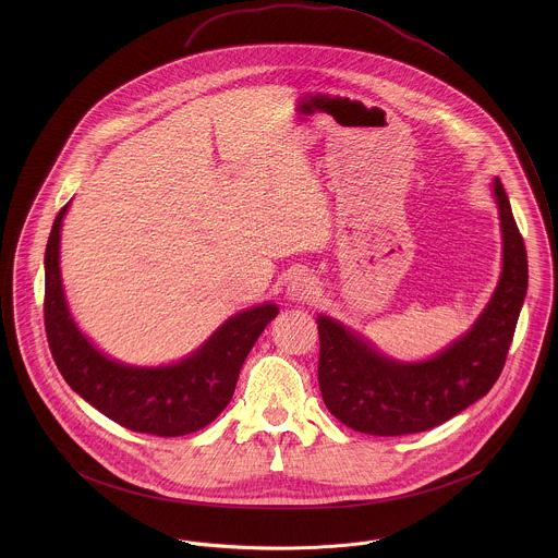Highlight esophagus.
<instances>
[{
    "label": "esophagus",
    "mask_w": 558,
    "mask_h": 558,
    "mask_svg": "<svg viewBox=\"0 0 558 558\" xmlns=\"http://www.w3.org/2000/svg\"><path fill=\"white\" fill-rule=\"evenodd\" d=\"M289 296L292 301H312L318 296V284L307 274H296L289 284Z\"/></svg>",
    "instance_id": "obj_1"
}]
</instances>
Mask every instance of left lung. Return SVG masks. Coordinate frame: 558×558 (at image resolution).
<instances>
[{"instance_id": "8db88e82", "label": "left lung", "mask_w": 558, "mask_h": 558, "mask_svg": "<svg viewBox=\"0 0 558 558\" xmlns=\"http://www.w3.org/2000/svg\"><path fill=\"white\" fill-rule=\"evenodd\" d=\"M505 267L489 305L466 337L423 364L378 355L335 319L319 316L318 383L330 414L343 425L398 437L441 425L483 398L505 368L527 292V251L500 180Z\"/></svg>"}]
</instances>
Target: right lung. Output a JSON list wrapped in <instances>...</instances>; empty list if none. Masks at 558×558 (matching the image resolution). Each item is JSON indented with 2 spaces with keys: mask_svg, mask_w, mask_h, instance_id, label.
<instances>
[{
  "mask_svg": "<svg viewBox=\"0 0 558 558\" xmlns=\"http://www.w3.org/2000/svg\"><path fill=\"white\" fill-rule=\"evenodd\" d=\"M66 207L56 215L46 246L44 322L58 371L81 398L135 433L180 437L209 425L230 403L242 362L278 307L266 303L228 319L180 364L165 368L117 364L81 335L64 301L58 248Z\"/></svg>",
  "mask_w": 558,
  "mask_h": 558,
  "instance_id": "1",
  "label": "right lung"
}]
</instances>
